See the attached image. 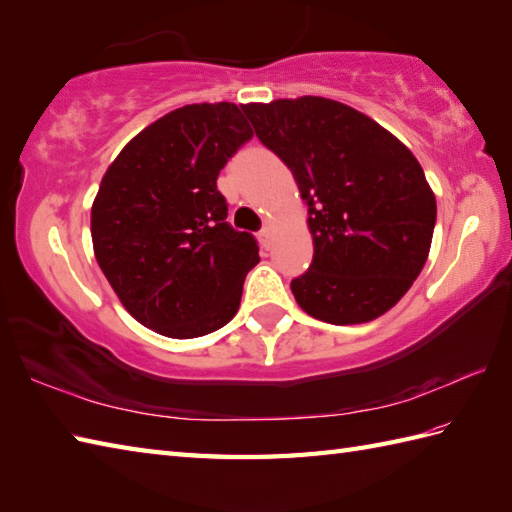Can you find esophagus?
<instances>
[{"mask_svg":"<svg viewBox=\"0 0 512 512\" xmlns=\"http://www.w3.org/2000/svg\"><path fill=\"white\" fill-rule=\"evenodd\" d=\"M257 237H259V244H262V248H266V250H268V246H270V228H268V226H264L262 231L257 233Z\"/></svg>","mask_w":512,"mask_h":512,"instance_id":"obj_1","label":"esophagus"}]
</instances>
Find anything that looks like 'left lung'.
Masks as SVG:
<instances>
[{"label": "left lung", "instance_id": "8db88e82", "mask_svg": "<svg viewBox=\"0 0 512 512\" xmlns=\"http://www.w3.org/2000/svg\"><path fill=\"white\" fill-rule=\"evenodd\" d=\"M308 204L312 264L290 281L310 317L372 321L427 262L436 198L411 151L372 118L321 96L242 105Z\"/></svg>", "mask_w": 512, "mask_h": 512}]
</instances>
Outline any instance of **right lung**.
Listing matches in <instances>:
<instances>
[{
  "mask_svg": "<svg viewBox=\"0 0 512 512\" xmlns=\"http://www.w3.org/2000/svg\"><path fill=\"white\" fill-rule=\"evenodd\" d=\"M250 138L237 105H184L107 169L92 206L94 255L145 328L195 339L235 317L259 246L226 222L217 176Z\"/></svg>",
  "mask_w": 512,
  "mask_h": 512,
  "instance_id": "add662e5",
  "label": "right lung"
}]
</instances>
